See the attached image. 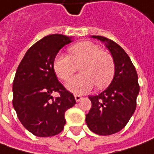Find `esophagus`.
Masks as SVG:
<instances>
[{
	"instance_id": "1",
	"label": "esophagus",
	"mask_w": 154,
	"mask_h": 154,
	"mask_svg": "<svg viewBox=\"0 0 154 154\" xmlns=\"http://www.w3.org/2000/svg\"><path fill=\"white\" fill-rule=\"evenodd\" d=\"M82 99V97L81 96V95H79V94H75V100H76V101H77V102H79Z\"/></svg>"
}]
</instances>
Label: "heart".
<instances>
[{"label":"heart","instance_id":"b5f03b06","mask_svg":"<svg viewBox=\"0 0 154 154\" xmlns=\"http://www.w3.org/2000/svg\"><path fill=\"white\" fill-rule=\"evenodd\" d=\"M69 55L59 54L55 56L53 68L56 76L67 81L73 75L76 66H80L82 74L72 78L66 83L69 91L77 94L89 92L94 85L98 88L106 87L115 73L112 56L92 42H82L69 48Z\"/></svg>","mask_w":154,"mask_h":154}]
</instances>
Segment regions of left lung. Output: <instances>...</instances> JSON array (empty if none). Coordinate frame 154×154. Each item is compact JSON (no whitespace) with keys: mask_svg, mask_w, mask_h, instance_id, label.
I'll use <instances>...</instances> for the list:
<instances>
[{"mask_svg":"<svg viewBox=\"0 0 154 154\" xmlns=\"http://www.w3.org/2000/svg\"><path fill=\"white\" fill-rule=\"evenodd\" d=\"M93 37L106 42L114 60L115 73L106 90L88 97L92 106L86 114V124L95 134L112 135L125 128L135 112L140 90L138 76L130 58L119 44L100 35Z\"/></svg>","mask_w":154,"mask_h":154,"instance_id":"left-lung-1","label":"left lung"}]
</instances>
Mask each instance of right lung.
I'll use <instances>...</instances> for the list:
<instances>
[{
    "label": "right lung",
    "instance_id": "right-lung-1",
    "mask_svg": "<svg viewBox=\"0 0 154 154\" xmlns=\"http://www.w3.org/2000/svg\"><path fill=\"white\" fill-rule=\"evenodd\" d=\"M72 38L60 34L46 35L30 47L15 74L13 105L25 129L34 135H58L66 125L65 112L72 107L74 95L58 81L54 60ZM59 93L54 98L51 94Z\"/></svg>",
    "mask_w": 154,
    "mask_h": 154
}]
</instances>
